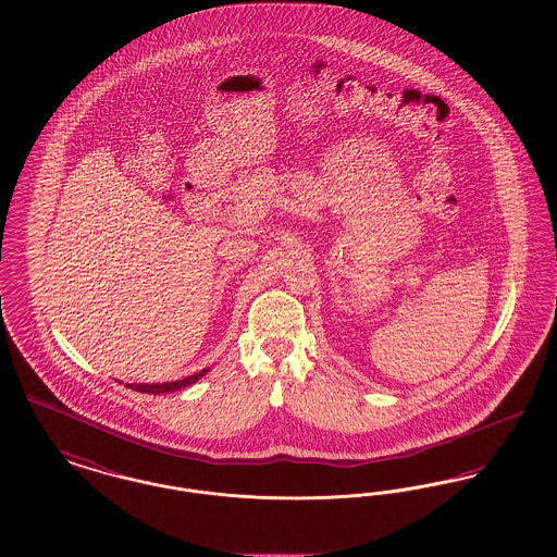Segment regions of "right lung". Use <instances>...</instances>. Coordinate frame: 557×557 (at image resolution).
<instances>
[{
    "label": "right lung",
    "mask_w": 557,
    "mask_h": 557,
    "mask_svg": "<svg viewBox=\"0 0 557 557\" xmlns=\"http://www.w3.org/2000/svg\"><path fill=\"white\" fill-rule=\"evenodd\" d=\"M209 368H205L202 371H198V373H194V375H187L184 380H175V382H164V384H127L129 388L133 391H137V393H146V395H164V393H175V391H180V388H186V386H191V384H196L202 375H207L209 373Z\"/></svg>",
    "instance_id": "right-lung-1"
}]
</instances>
